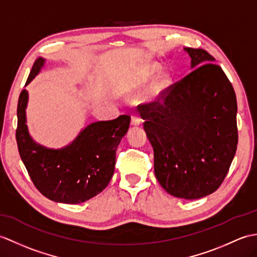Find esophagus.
Wrapping results in <instances>:
<instances>
[{
  "instance_id": "1",
  "label": "esophagus",
  "mask_w": 257,
  "mask_h": 257,
  "mask_svg": "<svg viewBox=\"0 0 257 257\" xmlns=\"http://www.w3.org/2000/svg\"><path fill=\"white\" fill-rule=\"evenodd\" d=\"M141 123V119L137 116V115H133L131 116V124H133V126H139V124Z\"/></svg>"
}]
</instances>
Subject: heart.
Returning a JSON list of instances; mask_svg holds the SVG:
<instances>
[{"mask_svg": "<svg viewBox=\"0 0 257 257\" xmlns=\"http://www.w3.org/2000/svg\"><path fill=\"white\" fill-rule=\"evenodd\" d=\"M160 68L158 65H151L150 68L146 70V72H143L136 82V87L138 88H145L151 81L153 82L149 87V95L151 98L160 97L166 89L169 88L171 84V75L168 72H163L159 74L157 77L155 76L158 74Z\"/></svg>", "mask_w": 257, "mask_h": 257, "instance_id": "heart-1", "label": "heart"}]
</instances>
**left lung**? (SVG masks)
<instances>
[{
	"instance_id": "left-lung-1",
	"label": "left lung",
	"mask_w": 257,
	"mask_h": 257,
	"mask_svg": "<svg viewBox=\"0 0 257 257\" xmlns=\"http://www.w3.org/2000/svg\"><path fill=\"white\" fill-rule=\"evenodd\" d=\"M193 71L162 94L140 105L154 152L157 180L170 195L198 199L225 178L237 146L236 97L214 58L184 48Z\"/></svg>"
}]
</instances>
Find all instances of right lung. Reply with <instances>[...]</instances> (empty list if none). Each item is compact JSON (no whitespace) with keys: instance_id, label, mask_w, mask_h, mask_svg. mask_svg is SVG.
I'll use <instances>...</instances> for the list:
<instances>
[{"instance_id":"add662e5","label":"right lung","mask_w":257,"mask_h":257,"mask_svg":"<svg viewBox=\"0 0 257 257\" xmlns=\"http://www.w3.org/2000/svg\"><path fill=\"white\" fill-rule=\"evenodd\" d=\"M46 59L35 61L26 86L45 67ZM28 92L23 89L17 105L16 141L24 165L34 185L48 199L62 204H81L98 195L115 171L116 150L127 134L130 117L89 123L63 148L39 145L27 127Z\"/></svg>"}]
</instances>
